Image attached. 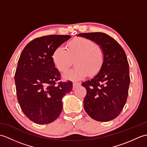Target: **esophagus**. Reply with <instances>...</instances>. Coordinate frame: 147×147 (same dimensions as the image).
<instances>
[{"label":"esophagus","instance_id":"34e87169","mask_svg":"<svg viewBox=\"0 0 147 147\" xmlns=\"http://www.w3.org/2000/svg\"><path fill=\"white\" fill-rule=\"evenodd\" d=\"M81 85V83H76V82H73V89L77 88L78 86H79Z\"/></svg>","mask_w":147,"mask_h":147}]
</instances>
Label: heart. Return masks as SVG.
I'll return each instance as SVG.
<instances>
[{
	"label": "heart",
	"mask_w": 147,
	"mask_h": 147,
	"mask_svg": "<svg viewBox=\"0 0 147 147\" xmlns=\"http://www.w3.org/2000/svg\"><path fill=\"white\" fill-rule=\"evenodd\" d=\"M104 54L95 42L86 38H78L71 41L66 50L62 47L56 48L52 54L55 67L65 73L75 62L76 67L64 75L67 80L79 81L90 75H95L100 70L104 63Z\"/></svg>",
	"instance_id": "b5f03b06"
}]
</instances>
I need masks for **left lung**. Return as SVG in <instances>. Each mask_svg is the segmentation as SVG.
Segmentation results:
<instances>
[{
	"label": "left lung",
	"instance_id": "1",
	"mask_svg": "<svg viewBox=\"0 0 147 147\" xmlns=\"http://www.w3.org/2000/svg\"><path fill=\"white\" fill-rule=\"evenodd\" d=\"M78 36L95 42L104 54L98 73L82 84L86 90L83 107L93 119L111 121L119 115L128 95L129 69L125 52L116 40L104 33H83Z\"/></svg>",
	"mask_w": 147,
	"mask_h": 147
}]
</instances>
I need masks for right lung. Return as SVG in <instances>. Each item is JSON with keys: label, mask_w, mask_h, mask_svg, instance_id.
Masks as SVG:
<instances>
[{"label": "right lung", "mask_w": 147, "mask_h": 147, "mask_svg": "<svg viewBox=\"0 0 147 147\" xmlns=\"http://www.w3.org/2000/svg\"><path fill=\"white\" fill-rule=\"evenodd\" d=\"M70 35H47L33 40L26 45L19 59L14 80L18 100L30 120L49 124L62 110V99L73 88V83L59 82L61 74L52 61L56 48Z\"/></svg>", "instance_id": "1"}]
</instances>
